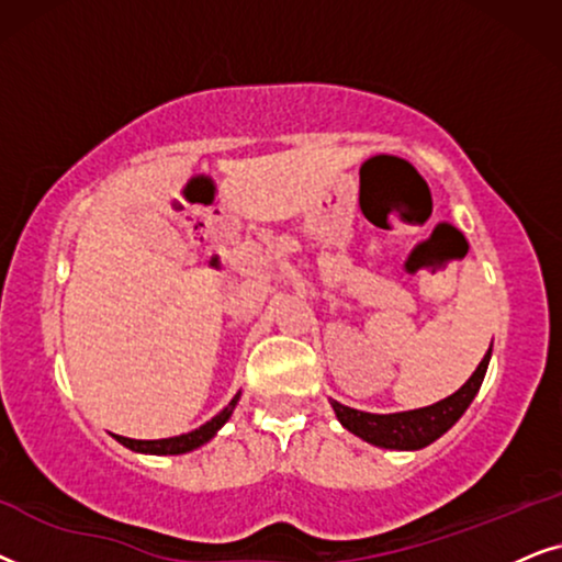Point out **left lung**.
<instances>
[{
	"instance_id": "1",
	"label": "left lung",
	"mask_w": 562,
	"mask_h": 562,
	"mask_svg": "<svg viewBox=\"0 0 562 562\" xmlns=\"http://www.w3.org/2000/svg\"><path fill=\"white\" fill-rule=\"evenodd\" d=\"M491 351L493 344L460 391H454L442 401L431 403V406L398 411V414H370V411L349 408L331 398V408L344 429L351 431L359 439H364L368 445L383 447V450H424V447L437 442L445 431H450L452 426L460 422V416L465 414L470 403H473L483 385L485 370H488Z\"/></svg>"
}]
</instances>
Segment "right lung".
<instances>
[{
  "label": "right lung",
  "mask_w": 562,
  "mask_h": 562,
  "mask_svg": "<svg viewBox=\"0 0 562 562\" xmlns=\"http://www.w3.org/2000/svg\"><path fill=\"white\" fill-rule=\"evenodd\" d=\"M238 398H241V393H236L234 401H231L228 406L221 411V414H215L211 422H205L203 426H198V429H192L187 434H177V437L128 439V437H117V434H112V437H115L123 447H128V450L140 452V454H184V452H192V450H198V447L211 442L215 434L223 429V424L228 422L231 414H234Z\"/></svg>",
  "instance_id": "add662e5"
}]
</instances>
